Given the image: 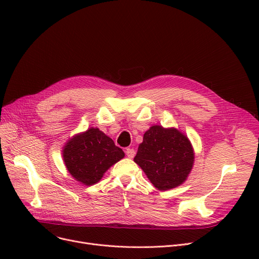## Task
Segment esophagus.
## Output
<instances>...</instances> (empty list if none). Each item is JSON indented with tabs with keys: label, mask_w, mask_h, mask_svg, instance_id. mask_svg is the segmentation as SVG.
Listing matches in <instances>:
<instances>
[{
	"label": "esophagus",
	"mask_w": 259,
	"mask_h": 259,
	"mask_svg": "<svg viewBox=\"0 0 259 259\" xmlns=\"http://www.w3.org/2000/svg\"><path fill=\"white\" fill-rule=\"evenodd\" d=\"M126 155L129 157V158H133L134 155H135V150L132 148H127L126 149Z\"/></svg>",
	"instance_id": "1"
}]
</instances>
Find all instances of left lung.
<instances>
[{
  "label": "left lung",
  "mask_w": 259,
  "mask_h": 259,
  "mask_svg": "<svg viewBox=\"0 0 259 259\" xmlns=\"http://www.w3.org/2000/svg\"><path fill=\"white\" fill-rule=\"evenodd\" d=\"M134 161L155 188L166 191L187 180L193 167L194 152L184 133L155 125L145 132Z\"/></svg>",
  "instance_id": "1"
}]
</instances>
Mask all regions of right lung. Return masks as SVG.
Instances as JSON below:
<instances>
[{
	"label": "right lung",
	"instance_id": "obj_1",
	"mask_svg": "<svg viewBox=\"0 0 259 259\" xmlns=\"http://www.w3.org/2000/svg\"><path fill=\"white\" fill-rule=\"evenodd\" d=\"M125 156L124 151L99 128H89L64 146L65 166L75 181L86 186L100 182L104 173Z\"/></svg>",
	"mask_w": 259,
	"mask_h": 259
}]
</instances>
